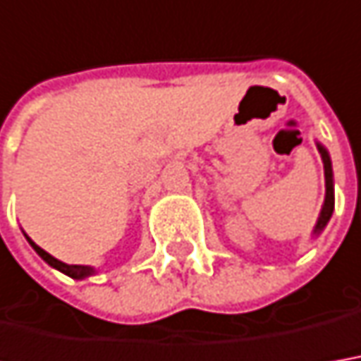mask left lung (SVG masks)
Returning a JSON list of instances; mask_svg holds the SVG:
<instances>
[{"label":"left lung","instance_id":"8db88e82","mask_svg":"<svg viewBox=\"0 0 361 361\" xmlns=\"http://www.w3.org/2000/svg\"><path fill=\"white\" fill-rule=\"evenodd\" d=\"M316 146H318L320 158H322V164H324L326 193H324L322 209H320V215H318L314 229H312V237H318L320 233L324 231L326 225H328V221H330V217H332V213H334V171H332V160H330L328 149H326L320 142H316Z\"/></svg>","mask_w":361,"mask_h":361}]
</instances>
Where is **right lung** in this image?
<instances>
[{
	"label": "right lung",
	"mask_w": 361,
	"mask_h": 361,
	"mask_svg": "<svg viewBox=\"0 0 361 361\" xmlns=\"http://www.w3.org/2000/svg\"><path fill=\"white\" fill-rule=\"evenodd\" d=\"M23 235H25V239L29 241V245L33 247V251H35L37 255H39V257L49 264V267L57 269V271H61L63 274H67V276H71V279H75V281H82V279H88V276L97 274V269H94V267H90V264H67V263H63V261H59V259H55L53 255H49L45 249H41V247H39L31 237H27L25 231H23Z\"/></svg>",
	"instance_id": "right-lung-1"
}]
</instances>
